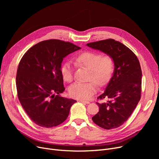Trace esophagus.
<instances>
[{"label": "esophagus", "instance_id": "esophagus-1", "mask_svg": "<svg viewBox=\"0 0 159 159\" xmlns=\"http://www.w3.org/2000/svg\"><path fill=\"white\" fill-rule=\"evenodd\" d=\"M79 102H82V103H85V104H89V101H82V100H79Z\"/></svg>", "mask_w": 159, "mask_h": 159}]
</instances>
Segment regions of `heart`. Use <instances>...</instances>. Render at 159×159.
<instances>
[{"mask_svg":"<svg viewBox=\"0 0 159 159\" xmlns=\"http://www.w3.org/2000/svg\"><path fill=\"white\" fill-rule=\"evenodd\" d=\"M75 63L79 66H84L89 70L88 82H77L69 88V93L72 98L86 100L94 95L97 91L96 83L99 86L106 85L112 77L115 70V61L110 55H102L95 52H84L74 58ZM61 73L65 82H71L73 79V68L69 62L61 67Z\"/></svg>","mask_w":159,"mask_h":159,"instance_id":"b5f03b06","label":"heart"}]
</instances>
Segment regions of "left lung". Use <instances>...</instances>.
<instances>
[{
    "label": "left lung",
    "instance_id": "1",
    "mask_svg": "<svg viewBox=\"0 0 159 159\" xmlns=\"http://www.w3.org/2000/svg\"><path fill=\"white\" fill-rule=\"evenodd\" d=\"M87 46L111 55L115 61L113 77L98 100L109 98L107 102H97L99 111L92 117L105 129L120 127L129 117L141 97L142 70L138 58L131 50L112 39L87 44Z\"/></svg>",
    "mask_w": 159,
    "mask_h": 159
}]
</instances>
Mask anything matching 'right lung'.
<instances>
[{
  "label": "right lung",
  "mask_w": 159,
  "mask_h": 159,
  "mask_svg": "<svg viewBox=\"0 0 159 159\" xmlns=\"http://www.w3.org/2000/svg\"><path fill=\"white\" fill-rule=\"evenodd\" d=\"M80 48L69 42L49 39L30 48L22 57L16 76L19 101L38 126L62 124L77 102L61 96L65 90L61 68L63 58Z\"/></svg>",
  "instance_id": "add662e5"
}]
</instances>
